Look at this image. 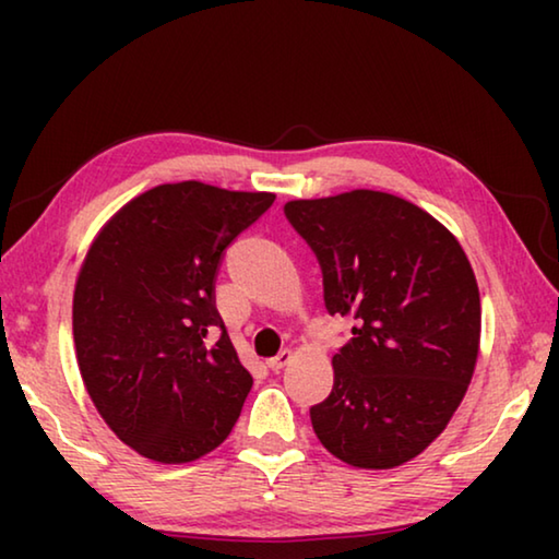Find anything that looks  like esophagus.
Masks as SVG:
<instances>
[{"label": "esophagus", "mask_w": 559, "mask_h": 559, "mask_svg": "<svg viewBox=\"0 0 559 559\" xmlns=\"http://www.w3.org/2000/svg\"><path fill=\"white\" fill-rule=\"evenodd\" d=\"M290 359H293V353H290V349H281V353H278L276 357H271V359H269V367H271L273 372H281L283 367H286V365L290 362Z\"/></svg>", "instance_id": "34e87169"}]
</instances>
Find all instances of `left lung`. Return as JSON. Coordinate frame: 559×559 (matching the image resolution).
I'll list each match as a JSON object with an SVG mask.
<instances>
[{"mask_svg":"<svg viewBox=\"0 0 559 559\" xmlns=\"http://www.w3.org/2000/svg\"><path fill=\"white\" fill-rule=\"evenodd\" d=\"M283 212L316 251L328 313L355 320L333 392L310 409L313 431L349 466H402L447 429L476 370L480 296L466 253L429 212L374 189Z\"/></svg>","mask_w":559,"mask_h":559,"instance_id":"1","label":"left lung"}]
</instances>
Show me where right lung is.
I'll use <instances>...</instances> for the list:
<instances>
[{"mask_svg": "<svg viewBox=\"0 0 559 559\" xmlns=\"http://www.w3.org/2000/svg\"><path fill=\"white\" fill-rule=\"evenodd\" d=\"M276 200L204 182L147 189L93 239L73 290L83 384L112 433L157 463L214 451L251 374L214 306L224 249ZM223 330L212 348L205 335Z\"/></svg>", "mask_w": 559, "mask_h": 559, "instance_id": "right-lung-1", "label": "right lung"}]
</instances>
